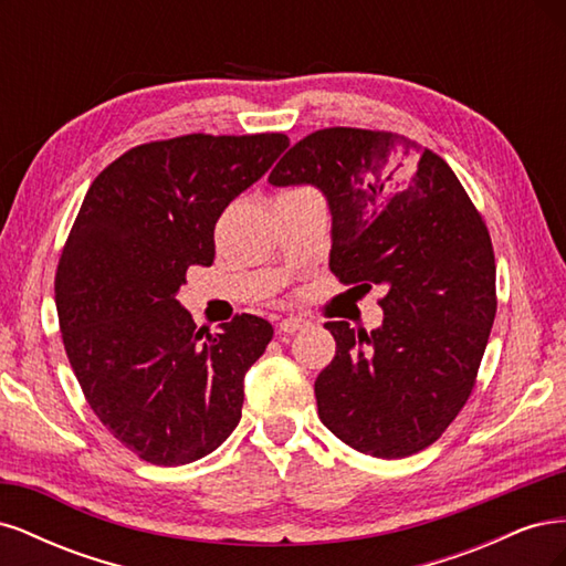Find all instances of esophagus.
Masks as SVG:
<instances>
[{"label":"esophagus","mask_w":566,"mask_h":566,"mask_svg":"<svg viewBox=\"0 0 566 566\" xmlns=\"http://www.w3.org/2000/svg\"><path fill=\"white\" fill-rule=\"evenodd\" d=\"M304 325H310V321L302 318V316H285V318L279 323V331H281V333H287V335H293V333L302 331Z\"/></svg>","instance_id":"esophagus-1"}]
</instances>
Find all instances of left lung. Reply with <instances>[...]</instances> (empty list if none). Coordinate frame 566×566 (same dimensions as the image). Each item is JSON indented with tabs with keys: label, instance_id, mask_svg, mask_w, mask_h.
<instances>
[{
	"label": "left lung",
	"instance_id": "8db88e82",
	"mask_svg": "<svg viewBox=\"0 0 566 566\" xmlns=\"http://www.w3.org/2000/svg\"><path fill=\"white\" fill-rule=\"evenodd\" d=\"M269 184L316 186L333 214L331 271L385 287L380 328L325 323L337 349L314 385L321 422L366 455L427 449L472 394L495 318L482 214L437 153L394 132L318 129Z\"/></svg>",
	"mask_w": 566,
	"mask_h": 566
}]
</instances>
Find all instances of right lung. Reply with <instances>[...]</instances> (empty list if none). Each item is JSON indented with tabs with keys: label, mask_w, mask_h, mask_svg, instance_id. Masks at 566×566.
I'll return each mask as SVG.
<instances>
[{
	"label": "right lung",
	"mask_w": 566,
	"mask_h": 566,
	"mask_svg": "<svg viewBox=\"0 0 566 566\" xmlns=\"http://www.w3.org/2000/svg\"><path fill=\"white\" fill-rule=\"evenodd\" d=\"M290 146L279 132L142 144L90 186L56 269L75 378L106 430L153 465L212 453L241 420L243 378L273 337L243 314L217 333L177 302L214 262V224Z\"/></svg>",
	"instance_id": "add662e5"
}]
</instances>
